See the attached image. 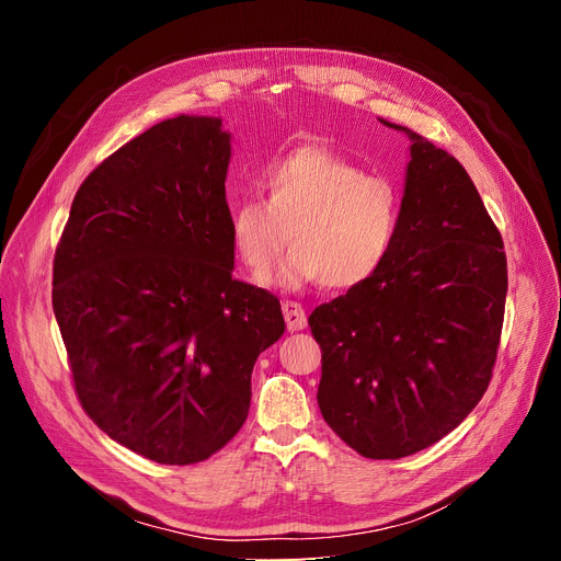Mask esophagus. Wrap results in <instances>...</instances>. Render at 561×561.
<instances>
[{
  "label": "esophagus",
  "instance_id": "34e87169",
  "mask_svg": "<svg viewBox=\"0 0 561 561\" xmlns=\"http://www.w3.org/2000/svg\"><path fill=\"white\" fill-rule=\"evenodd\" d=\"M282 311H284V320H286L288 332H300V330L307 328V313H305L300 302L284 300Z\"/></svg>",
  "mask_w": 561,
  "mask_h": 561
}]
</instances>
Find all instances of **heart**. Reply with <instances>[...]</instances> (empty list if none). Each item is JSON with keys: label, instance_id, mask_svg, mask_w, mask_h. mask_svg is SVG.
Returning a JSON list of instances; mask_svg holds the SVG:
<instances>
[{"label": "heart", "instance_id": "obj_1", "mask_svg": "<svg viewBox=\"0 0 561 561\" xmlns=\"http://www.w3.org/2000/svg\"><path fill=\"white\" fill-rule=\"evenodd\" d=\"M265 197L233 204V250L254 273H268L288 239L290 254L268 284L300 288L322 282L334 290L362 288L389 263L402 227V188L320 145H302L271 161Z\"/></svg>", "mask_w": 561, "mask_h": 561}]
</instances>
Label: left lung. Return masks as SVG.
I'll list each match as a JSON object with an SVG mask.
<instances>
[{"mask_svg": "<svg viewBox=\"0 0 561 561\" xmlns=\"http://www.w3.org/2000/svg\"><path fill=\"white\" fill-rule=\"evenodd\" d=\"M411 140L402 227L373 282L313 309L322 352L318 407L368 459L414 455L482 400L507 298L503 239L463 165L402 125Z\"/></svg>", "mask_w": 561, "mask_h": 561, "instance_id": "8db88e82", "label": "left lung"}]
</instances>
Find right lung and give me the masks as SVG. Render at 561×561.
Masks as SVG:
<instances>
[{
    "instance_id": "1",
    "label": "right lung",
    "mask_w": 561,
    "mask_h": 561,
    "mask_svg": "<svg viewBox=\"0 0 561 561\" xmlns=\"http://www.w3.org/2000/svg\"><path fill=\"white\" fill-rule=\"evenodd\" d=\"M229 142L206 115L136 136L85 176L54 254L77 398L157 463H197L229 444L254 362L286 330L273 293L231 277Z\"/></svg>"
}]
</instances>
